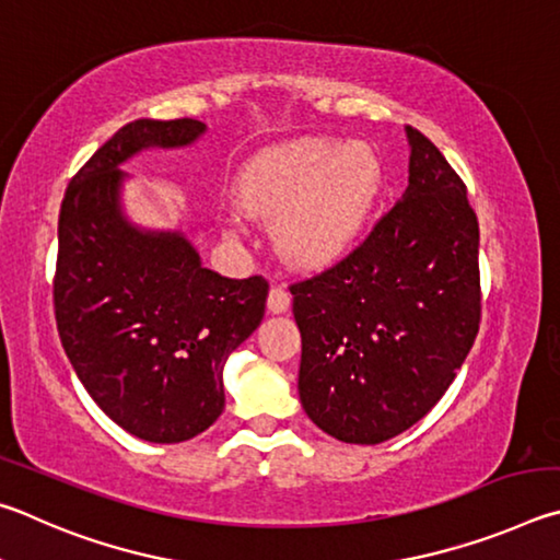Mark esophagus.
I'll use <instances>...</instances> for the list:
<instances>
[{
    "label": "esophagus",
    "mask_w": 560,
    "mask_h": 560,
    "mask_svg": "<svg viewBox=\"0 0 560 560\" xmlns=\"http://www.w3.org/2000/svg\"><path fill=\"white\" fill-rule=\"evenodd\" d=\"M290 307V292L285 288H272L268 295V310L272 315H282Z\"/></svg>",
    "instance_id": "esophagus-1"
}]
</instances>
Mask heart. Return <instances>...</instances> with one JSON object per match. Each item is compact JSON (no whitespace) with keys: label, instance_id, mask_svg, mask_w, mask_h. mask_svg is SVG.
Instances as JSON below:
<instances>
[{"label":"heart","instance_id":"obj_1","mask_svg":"<svg viewBox=\"0 0 560 560\" xmlns=\"http://www.w3.org/2000/svg\"><path fill=\"white\" fill-rule=\"evenodd\" d=\"M381 184L384 166L371 144L310 137L253 156L235 179V201L253 219H275L278 253L315 270L357 243Z\"/></svg>","mask_w":560,"mask_h":560}]
</instances>
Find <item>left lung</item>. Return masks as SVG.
Segmentation results:
<instances>
[{
  "label": "left lung",
  "mask_w": 560,
  "mask_h": 560,
  "mask_svg": "<svg viewBox=\"0 0 560 560\" xmlns=\"http://www.w3.org/2000/svg\"><path fill=\"white\" fill-rule=\"evenodd\" d=\"M408 189L335 268L292 285L300 400L351 445L416 425L465 364L479 329V225L438 147L406 127Z\"/></svg>",
  "instance_id": "left-lung-1"
}]
</instances>
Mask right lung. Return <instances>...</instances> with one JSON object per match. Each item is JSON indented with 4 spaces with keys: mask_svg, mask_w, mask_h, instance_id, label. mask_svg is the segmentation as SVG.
<instances>
[{
    "mask_svg": "<svg viewBox=\"0 0 560 560\" xmlns=\"http://www.w3.org/2000/svg\"><path fill=\"white\" fill-rule=\"evenodd\" d=\"M206 132L191 117L120 127L68 184L58 215L56 325L66 357L103 413L147 443H184L223 413V366L258 329L260 275L221 278L182 231L127 219L120 166Z\"/></svg>",
    "mask_w": 560,
    "mask_h": 560,
    "instance_id": "obj_1",
    "label": "right lung"
}]
</instances>
